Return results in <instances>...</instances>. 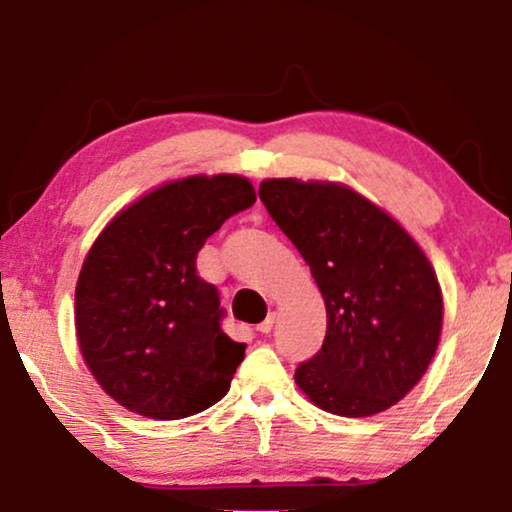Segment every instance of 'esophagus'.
<instances>
[{"label": "esophagus", "instance_id": "34e87169", "mask_svg": "<svg viewBox=\"0 0 512 512\" xmlns=\"http://www.w3.org/2000/svg\"><path fill=\"white\" fill-rule=\"evenodd\" d=\"M272 324H275V314H268V317H265L261 324L256 326V331L258 333H270L272 331Z\"/></svg>", "mask_w": 512, "mask_h": 512}]
</instances>
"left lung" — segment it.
Here are the masks:
<instances>
[{"instance_id":"left-lung-1","label":"left lung","mask_w":512,"mask_h":512,"mask_svg":"<svg viewBox=\"0 0 512 512\" xmlns=\"http://www.w3.org/2000/svg\"><path fill=\"white\" fill-rule=\"evenodd\" d=\"M258 195L326 303L324 345L296 368L298 387L333 415L391 408L422 380L440 340L443 296L429 258L347 186L268 179Z\"/></svg>"}]
</instances>
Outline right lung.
Instances as JSON below:
<instances>
[{"instance_id":"obj_1","label":"right lung","mask_w":512,"mask_h":512,"mask_svg":"<svg viewBox=\"0 0 512 512\" xmlns=\"http://www.w3.org/2000/svg\"><path fill=\"white\" fill-rule=\"evenodd\" d=\"M256 202L237 174L156 188L102 230L76 282V335L90 373L137 415L181 419L228 394L244 342L223 333L219 291L195 258Z\"/></svg>"}]
</instances>
